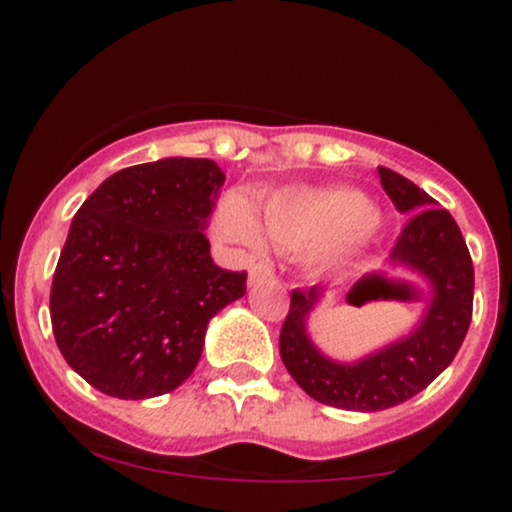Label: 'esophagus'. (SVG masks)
Segmentation results:
<instances>
[{"label": "esophagus", "instance_id": "obj_1", "mask_svg": "<svg viewBox=\"0 0 512 512\" xmlns=\"http://www.w3.org/2000/svg\"><path fill=\"white\" fill-rule=\"evenodd\" d=\"M267 281H274V269L269 267V264H255V267L250 269L248 284L257 286V284H267Z\"/></svg>", "mask_w": 512, "mask_h": 512}]
</instances>
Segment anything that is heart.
I'll use <instances>...</instances> for the list:
<instances>
[{"label": "heart", "instance_id": "obj_1", "mask_svg": "<svg viewBox=\"0 0 512 512\" xmlns=\"http://www.w3.org/2000/svg\"><path fill=\"white\" fill-rule=\"evenodd\" d=\"M262 226L272 243L289 252L308 250L320 272H334L366 255L380 233V214L346 187H289L264 202ZM262 226L243 197L221 202L216 228L248 250L262 248Z\"/></svg>", "mask_w": 512, "mask_h": 512}]
</instances>
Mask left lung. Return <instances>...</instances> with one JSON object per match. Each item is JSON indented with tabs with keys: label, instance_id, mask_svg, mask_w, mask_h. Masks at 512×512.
Listing matches in <instances>:
<instances>
[{
	"label": "left lung",
	"instance_id": "1",
	"mask_svg": "<svg viewBox=\"0 0 512 512\" xmlns=\"http://www.w3.org/2000/svg\"><path fill=\"white\" fill-rule=\"evenodd\" d=\"M380 182L397 211L407 214L392 248V264L426 286V313L407 337L356 363H339L315 349L308 315L325 289L291 293V308L279 334V354L291 378L322 404L349 411H383L426 390L450 366L472 322L474 267L460 226L448 209L419 185L390 168H378ZM404 276L370 274L358 279L346 301L361 305L380 296H411ZM421 296V293H419Z\"/></svg>",
	"mask_w": 512,
	"mask_h": 512
}]
</instances>
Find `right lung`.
I'll return each mask as SVG.
<instances>
[{"instance_id": "add662e5", "label": "right lung", "mask_w": 512, "mask_h": 512, "mask_svg": "<svg viewBox=\"0 0 512 512\" xmlns=\"http://www.w3.org/2000/svg\"><path fill=\"white\" fill-rule=\"evenodd\" d=\"M223 180L209 158H161L117 170L76 211L50 289L52 332L103 395L175 390L211 317L245 296L248 274L214 264L202 233Z\"/></svg>"}]
</instances>
